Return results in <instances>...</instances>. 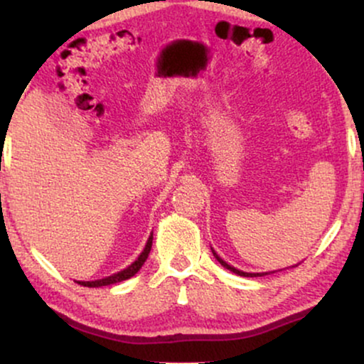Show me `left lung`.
Masks as SVG:
<instances>
[{
    "instance_id": "1",
    "label": "left lung",
    "mask_w": 364,
    "mask_h": 364,
    "mask_svg": "<svg viewBox=\"0 0 364 364\" xmlns=\"http://www.w3.org/2000/svg\"><path fill=\"white\" fill-rule=\"evenodd\" d=\"M214 257L217 258V262H219L220 265L225 267V269H228V270H231V272H235V274H237V275H243V277H257V275H263V274H248V272H243V270H237V269H235V267H231V265H229V263H225V262H224L223 258H220V257H217L215 253H214Z\"/></svg>"
}]
</instances>
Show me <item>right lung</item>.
Masks as SVG:
<instances>
[{"instance_id":"obj_1","label":"right lung","mask_w":364,"mask_h":364,"mask_svg":"<svg viewBox=\"0 0 364 364\" xmlns=\"http://www.w3.org/2000/svg\"><path fill=\"white\" fill-rule=\"evenodd\" d=\"M152 237L154 236L150 235L147 245H145L144 252L140 253V257L136 258V260L133 262L132 265L127 267V269H124V270H121V272H118V274H112V275H109V277H106V279H99V281H90V282L89 281H87V282L78 281V284H82V286H85V287H101V286H109V284L127 281V279L133 277V275H135L141 269V265H144L145 260H147V257H149V253H150V248H152Z\"/></svg>"}]
</instances>
